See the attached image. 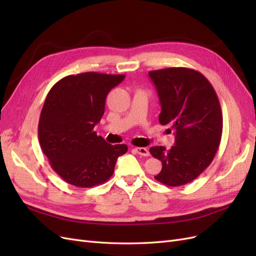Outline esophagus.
Listing matches in <instances>:
<instances>
[{
  "label": "esophagus",
  "mask_w": 256,
  "mask_h": 256,
  "mask_svg": "<svg viewBox=\"0 0 256 256\" xmlns=\"http://www.w3.org/2000/svg\"><path fill=\"white\" fill-rule=\"evenodd\" d=\"M136 152L138 154H141V156H145V157L150 156V150L145 148V147H136Z\"/></svg>",
  "instance_id": "34e87169"
}]
</instances>
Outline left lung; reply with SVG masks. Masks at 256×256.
<instances>
[{"label":"left lung","mask_w":256,"mask_h":256,"mask_svg":"<svg viewBox=\"0 0 256 256\" xmlns=\"http://www.w3.org/2000/svg\"><path fill=\"white\" fill-rule=\"evenodd\" d=\"M156 86L161 113L159 122L175 131V144L150 147L162 162L154 180L170 187L188 184L212 164L219 148L223 118L218 96L205 76L184 67L148 72Z\"/></svg>","instance_id":"8db88e82"}]
</instances>
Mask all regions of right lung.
<instances>
[{
    "mask_svg": "<svg viewBox=\"0 0 256 256\" xmlns=\"http://www.w3.org/2000/svg\"><path fill=\"white\" fill-rule=\"evenodd\" d=\"M125 74L83 72L53 85L46 97L38 124V138L51 168L76 187L92 188L113 175L126 144L111 145L94 127L104 113L109 92Z\"/></svg>",
    "mask_w": 256,
    "mask_h": 256,
    "instance_id": "1",
    "label": "right lung"
}]
</instances>
